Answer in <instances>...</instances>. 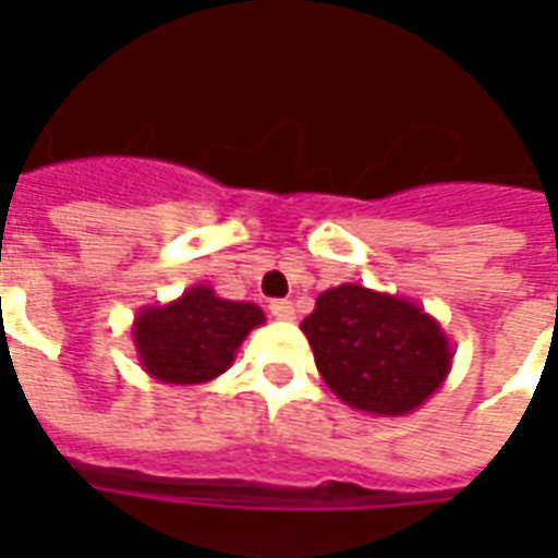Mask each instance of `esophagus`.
I'll return each instance as SVG.
<instances>
[{
    "label": "esophagus",
    "mask_w": 558,
    "mask_h": 558,
    "mask_svg": "<svg viewBox=\"0 0 558 558\" xmlns=\"http://www.w3.org/2000/svg\"><path fill=\"white\" fill-rule=\"evenodd\" d=\"M269 313L275 315L278 322H292V318H295V306H292V301H271Z\"/></svg>",
    "instance_id": "34e87169"
}]
</instances>
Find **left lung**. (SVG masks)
<instances>
[{"instance_id":"obj_1","label":"left lung","mask_w":558,"mask_h":558,"mask_svg":"<svg viewBox=\"0 0 558 558\" xmlns=\"http://www.w3.org/2000/svg\"><path fill=\"white\" fill-rule=\"evenodd\" d=\"M301 330L327 388L373 416L416 411L454 359L449 336L423 306L359 283L322 292Z\"/></svg>"}]
</instances>
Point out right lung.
Here are the masks:
<instances>
[{
	"mask_svg": "<svg viewBox=\"0 0 558 558\" xmlns=\"http://www.w3.org/2000/svg\"><path fill=\"white\" fill-rule=\"evenodd\" d=\"M266 315L252 301H228L205 283L170 304L144 306L133 322L138 365L165 385H205L234 365L245 336Z\"/></svg>",
	"mask_w": 558,
	"mask_h": 558,
	"instance_id": "add662e5",
	"label": "right lung"
}]
</instances>
